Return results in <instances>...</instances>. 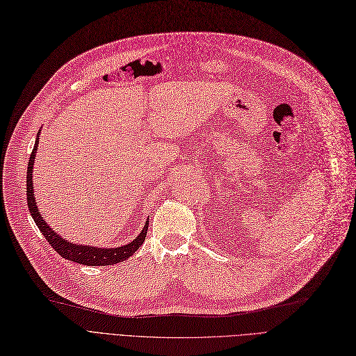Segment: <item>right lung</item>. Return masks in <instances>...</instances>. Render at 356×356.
I'll use <instances>...</instances> for the list:
<instances>
[{"label": "right lung", "instance_id": "add662e5", "mask_svg": "<svg viewBox=\"0 0 356 356\" xmlns=\"http://www.w3.org/2000/svg\"><path fill=\"white\" fill-rule=\"evenodd\" d=\"M38 142H39V138H36L35 147H33L32 154L29 156L28 175H26V196H28V207H29L31 216L33 217L38 229L41 230V233L45 236V239L49 242V245L52 248H54V251H57V254H60L63 258L79 262V264H83V266H111V264H117V262H123L124 259H127L129 257L134 255L136 252V249L143 243L145 238H147L149 220H147V222H145V226H143L140 234L134 242H130V243H127L124 246H120V248H110V249L74 245V243H70L65 239L60 238L58 234L54 233V230L49 229V226L42 220L41 214L38 213L36 202H35V198H33L32 167H33L35 155H36V149H38Z\"/></svg>", "mask_w": 356, "mask_h": 356}]
</instances>
